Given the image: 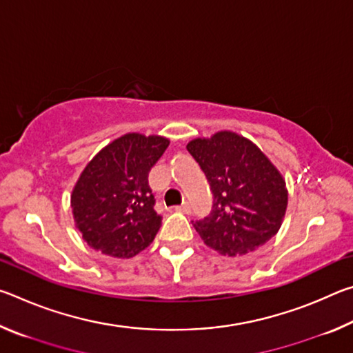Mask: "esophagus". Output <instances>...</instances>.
<instances>
[{
	"label": "esophagus",
	"instance_id": "obj_1",
	"mask_svg": "<svg viewBox=\"0 0 353 353\" xmlns=\"http://www.w3.org/2000/svg\"><path fill=\"white\" fill-rule=\"evenodd\" d=\"M176 210L177 212H182V213H191V205L188 204V202H183V204L182 205H177L176 207Z\"/></svg>",
	"mask_w": 353,
	"mask_h": 353
}]
</instances>
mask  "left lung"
<instances>
[{
    "label": "left lung",
    "mask_w": 353,
    "mask_h": 353,
    "mask_svg": "<svg viewBox=\"0 0 353 353\" xmlns=\"http://www.w3.org/2000/svg\"><path fill=\"white\" fill-rule=\"evenodd\" d=\"M187 151L201 166L213 194L212 212L193 225L223 255L248 254L277 234L288 193L285 181L252 141L234 132L196 139Z\"/></svg>",
    "instance_id": "obj_1"
}]
</instances>
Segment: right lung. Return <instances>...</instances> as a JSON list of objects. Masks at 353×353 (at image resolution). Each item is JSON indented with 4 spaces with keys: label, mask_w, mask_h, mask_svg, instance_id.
<instances>
[{
    "label": "right lung",
    "mask_w": 353,
    "mask_h": 353,
    "mask_svg": "<svg viewBox=\"0 0 353 353\" xmlns=\"http://www.w3.org/2000/svg\"><path fill=\"white\" fill-rule=\"evenodd\" d=\"M170 141L128 134L110 143L85 166L71 194L83 241L105 255L130 259L157 235L162 216L148 174Z\"/></svg>",
    "instance_id": "1"
}]
</instances>
